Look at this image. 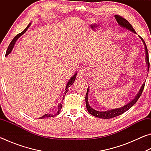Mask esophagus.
I'll return each instance as SVG.
<instances>
[{
  "instance_id": "obj_1",
  "label": "esophagus",
  "mask_w": 151,
  "mask_h": 151,
  "mask_svg": "<svg viewBox=\"0 0 151 151\" xmlns=\"http://www.w3.org/2000/svg\"><path fill=\"white\" fill-rule=\"evenodd\" d=\"M88 74V70L86 68H83L78 72V76L79 77H83V76H86Z\"/></svg>"
}]
</instances>
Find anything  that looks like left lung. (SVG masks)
Masks as SVG:
<instances>
[{
  "instance_id": "8db88e82",
  "label": "left lung",
  "mask_w": 151,
  "mask_h": 151,
  "mask_svg": "<svg viewBox=\"0 0 151 151\" xmlns=\"http://www.w3.org/2000/svg\"><path fill=\"white\" fill-rule=\"evenodd\" d=\"M115 17V19L116 20V21L118 22V23L119 25H121V27L126 28V29H129L130 30H131L132 32H133L134 33H136L135 32L134 29H133V27H132V25L129 23V21L127 19H124L122 17L120 16V15L116 14L114 15ZM144 42L145 47V53H146V60H147V63L148 64V71L149 70V66H150V63H149V54H148V49L147 47V45L145 44V40L142 39H141ZM145 83L143 84L142 85L141 88H140V91L139 92V93L137 94V95L136 97L132 100L131 103H129V104H127V105H125L124 106L121 107V108L119 109H112L110 110V111H104V112H100V111H97L94 110L93 109H92L90 106V105L88 104V89H87V93L86 94V96H85V102H86V109H87L88 112L90 113L92 115H93L96 117H99V118L101 119H111L113 118V117H115L117 116H119L122 114V113H124L126 111H127L129 109H131V107L134 105V104L137 103V101L139 100V99L140 98V95H141L142 93V91L144 90V87H145Z\"/></svg>"
}]
</instances>
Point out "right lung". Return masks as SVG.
<instances>
[{
    "instance_id": "add662e5",
    "label": "right lung",
    "mask_w": 151,
    "mask_h": 151,
    "mask_svg": "<svg viewBox=\"0 0 151 151\" xmlns=\"http://www.w3.org/2000/svg\"><path fill=\"white\" fill-rule=\"evenodd\" d=\"M30 25V24H29V25H28L27 27L23 30V31L21 32L20 33H19V34H18L17 36H15V37L12 40V41L11 42V43H10V45H9V46L8 47V48H7V50H6V56L8 55L9 54V53H11V52L12 50V48H13L14 45V44H15V42H16V41H17V40L18 39H19V38L20 37V36H21L22 35H23L24 33L25 32H26V30L28 29V28L29 27ZM76 73L75 74V75H74V76H73V77H71V78L70 79L69 81L68 82L67 85H66V89H65V94H66V93H67V92L68 91V88H69L70 86L73 85L74 82H75V78H76ZM63 100H64V99H63ZM63 103V102H61V103H60L59 104H58V112H57V114H55V115H52V114H45L44 116L40 117L39 119H44V118H45V117H53V116H56V115H58V114H59V112H60V111L61 109H62Z\"/></svg>"
}]
</instances>
